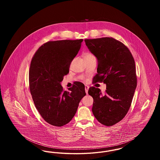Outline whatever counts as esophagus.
<instances>
[{
  "label": "esophagus",
  "instance_id": "34e87169",
  "mask_svg": "<svg viewBox=\"0 0 160 160\" xmlns=\"http://www.w3.org/2000/svg\"><path fill=\"white\" fill-rule=\"evenodd\" d=\"M84 89H85V92H86V94H88V90H89V86L85 85V86H84Z\"/></svg>",
  "mask_w": 160,
  "mask_h": 160
}]
</instances>
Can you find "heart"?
Instances as JSON below:
<instances>
[{"label": "heart", "mask_w": 160, "mask_h": 160, "mask_svg": "<svg viewBox=\"0 0 160 160\" xmlns=\"http://www.w3.org/2000/svg\"><path fill=\"white\" fill-rule=\"evenodd\" d=\"M95 56L90 52H86L83 54L84 59H89V58H94Z\"/></svg>", "instance_id": "obj_1"}]
</instances>
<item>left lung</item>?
<instances>
[{
    "label": "left lung",
    "mask_w": 160,
    "mask_h": 160,
    "mask_svg": "<svg viewBox=\"0 0 160 160\" xmlns=\"http://www.w3.org/2000/svg\"><path fill=\"white\" fill-rule=\"evenodd\" d=\"M86 45L97 58L95 83L106 84L105 94L93 86L88 93L93 99L92 112L101 124L112 126L127 114L137 86L136 69L129 49L112 37L86 39Z\"/></svg>",
    "instance_id": "left-lung-1"
}]
</instances>
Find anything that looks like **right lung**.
Wrapping results in <instances>:
<instances>
[{
    "label": "right lung",
    "mask_w": 160,
    "mask_h": 160,
    "mask_svg": "<svg viewBox=\"0 0 160 160\" xmlns=\"http://www.w3.org/2000/svg\"><path fill=\"white\" fill-rule=\"evenodd\" d=\"M83 39L48 41L34 54L29 83L34 104L44 120L56 127L71 121L80 100L86 95L84 85L77 82L64 91L61 82L80 49Z\"/></svg>",
    "instance_id": "obj_1"
}]
</instances>
